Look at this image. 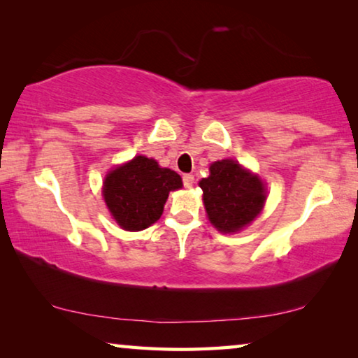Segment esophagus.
Segmentation results:
<instances>
[{
	"label": "esophagus",
	"instance_id": "34e87169",
	"mask_svg": "<svg viewBox=\"0 0 358 358\" xmlns=\"http://www.w3.org/2000/svg\"><path fill=\"white\" fill-rule=\"evenodd\" d=\"M183 185H185L186 187H191V186L194 185V175L185 173V175H183Z\"/></svg>",
	"mask_w": 358,
	"mask_h": 358
}]
</instances>
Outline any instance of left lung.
Masks as SVG:
<instances>
[{
	"label": "left lung",
	"mask_w": 358,
	"mask_h": 358,
	"mask_svg": "<svg viewBox=\"0 0 358 358\" xmlns=\"http://www.w3.org/2000/svg\"><path fill=\"white\" fill-rule=\"evenodd\" d=\"M199 185L208 220L224 234L243 229L264 208L262 181L232 159L211 164L210 177L202 178Z\"/></svg>",
	"instance_id": "8db88e82"
}]
</instances>
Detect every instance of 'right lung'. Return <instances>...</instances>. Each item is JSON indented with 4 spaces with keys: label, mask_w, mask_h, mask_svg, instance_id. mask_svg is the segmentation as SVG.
Listing matches in <instances>:
<instances>
[{
    "label": "right lung",
    "mask_w": 358,
    "mask_h": 358,
    "mask_svg": "<svg viewBox=\"0 0 358 358\" xmlns=\"http://www.w3.org/2000/svg\"><path fill=\"white\" fill-rule=\"evenodd\" d=\"M183 186L181 177L157 166L155 159L136 156L107 175L104 201L124 230H143L159 220L169 192Z\"/></svg>",
    "instance_id": "right-lung-1"
}]
</instances>
